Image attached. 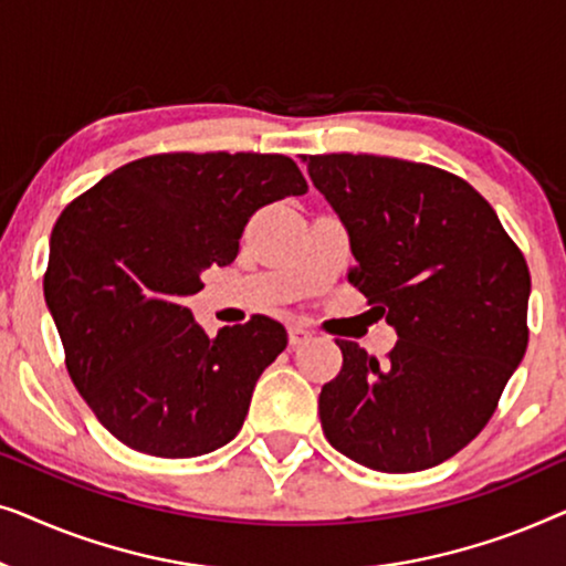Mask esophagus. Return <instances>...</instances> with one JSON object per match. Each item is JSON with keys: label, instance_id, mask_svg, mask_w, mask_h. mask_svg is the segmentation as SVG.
Masks as SVG:
<instances>
[{"label": "esophagus", "instance_id": "obj_1", "mask_svg": "<svg viewBox=\"0 0 566 566\" xmlns=\"http://www.w3.org/2000/svg\"><path fill=\"white\" fill-rule=\"evenodd\" d=\"M308 339H312V332H308V329H304V327H291V329H289V343H291V347L306 345Z\"/></svg>", "mask_w": 566, "mask_h": 566}]
</instances>
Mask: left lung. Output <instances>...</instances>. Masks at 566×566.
<instances>
[{
    "mask_svg": "<svg viewBox=\"0 0 566 566\" xmlns=\"http://www.w3.org/2000/svg\"><path fill=\"white\" fill-rule=\"evenodd\" d=\"M350 237L347 273L397 329L378 363L337 339L322 430L347 459L407 474L474 440L528 347L531 273L494 208L467 180L374 154L304 157Z\"/></svg>",
    "mask_w": 566,
    "mask_h": 566,
    "instance_id": "obj_1",
    "label": "left lung"
}]
</instances>
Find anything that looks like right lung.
<instances>
[{
    "mask_svg": "<svg viewBox=\"0 0 566 566\" xmlns=\"http://www.w3.org/2000/svg\"><path fill=\"white\" fill-rule=\"evenodd\" d=\"M306 190L283 154L175 151L128 161L64 208L45 304L69 376L120 443L192 459L242 430L285 327L258 314L211 337L182 301L206 268L234 262L258 208Z\"/></svg>",
    "mask_w": 566,
    "mask_h": 566,
    "instance_id": "right-lung-1",
    "label": "right lung"
}]
</instances>
